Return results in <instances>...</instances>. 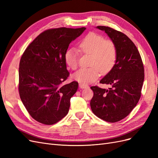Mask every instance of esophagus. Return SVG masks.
<instances>
[{
    "label": "esophagus",
    "instance_id": "esophagus-1",
    "mask_svg": "<svg viewBox=\"0 0 158 158\" xmlns=\"http://www.w3.org/2000/svg\"><path fill=\"white\" fill-rule=\"evenodd\" d=\"M79 87L81 88V89H84V88H88V86L87 85H85V84H79Z\"/></svg>",
    "mask_w": 158,
    "mask_h": 158
}]
</instances>
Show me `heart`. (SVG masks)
<instances>
[{
    "label": "heart",
    "mask_w": 158,
    "mask_h": 158,
    "mask_svg": "<svg viewBox=\"0 0 158 158\" xmlns=\"http://www.w3.org/2000/svg\"><path fill=\"white\" fill-rule=\"evenodd\" d=\"M79 50L85 54H90L89 68L81 69L73 75V78L81 84L94 82L98 78L99 73H106L111 70L117 57V49L114 43L98 33L90 32L78 44ZM65 61L69 67L75 70L78 66L79 54L75 49L66 51Z\"/></svg>",
    "instance_id": "b5f03b06"
}]
</instances>
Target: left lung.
I'll use <instances>...</instances> for the list:
<instances>
[{
    "mask_svg": "<svg viewBox=\"0 0 158 158\" xmlns=\"http://www.w3.org/2000/svg\"><path fill=\"white\" fill-rule=\"evenodd\" d=\"M115 44L117 57L111 70L100 80L108 89L92 86L90 106L98 117L110 123L122 120L136 107L141 96L144 69L135 44L123 33L109 27L97 26Z\"/></svg>",
    "mask_w": 158,
    "mask_h": 158,
    "instance_id": "1",
    "label": "left lung"
}]
</instances>
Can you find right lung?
<instances>
[{
  "label": "right lung",
  "instance_id": "right-lung-1",
  "mask_svg": "<svg viewBox=\"0 0 158 158\" xmlns=\"http://www.w3.org/2000/svg\"><path fill=\"white\" fill-rule=\"evenodd\" d=\"M85 27H59L38 35L22 55L19 66V94L31 117L51 125L69 113L70 100L76 92V81L63 85L69 76L64 55L70 43Z\"/></svg>",
  "mask_w": 158,
  "mask_h": 158
}]
</instances>
